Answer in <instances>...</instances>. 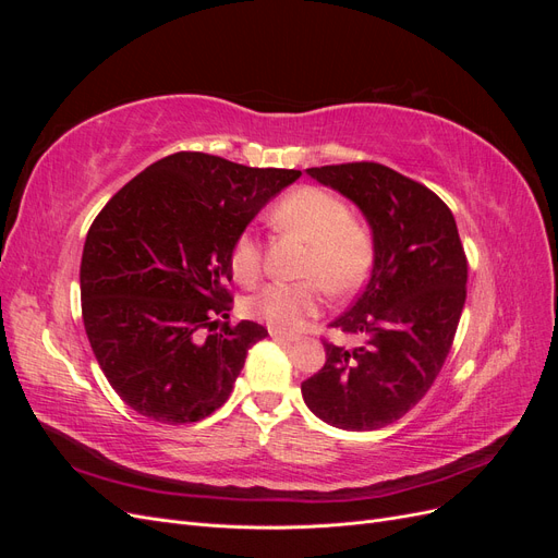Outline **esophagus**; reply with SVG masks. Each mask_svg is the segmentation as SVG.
<instances>
[{
	"instance_id": "34e87169",
	"label": "esophagus",
	"mask_w": 558,
	"mask_h": 558,
	"mask_svg": "<svg viewBox=\"0 0 558 558\" xmlns=\"http://www.w3.org/2000/svg\"><path fill=\"white\" fill-rule=\"evenodd\" d=\"M269 337H272L275 342H283V344H293V342H298V337L283 335V332H277V330H269Z\"/></svg>"
}]
</instances>
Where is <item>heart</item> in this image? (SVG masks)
Here are the masks:
<instances>
[{
    "mask_svg": "<svg viewBox=\"0 0 558 558\" xmlns=\"http://www.w3.org/2000/svg\"><path fill=\"white\" fill-rule=\"evenodd\" d=\"M275 223L310 240L300 272L302 281H277L251 295L246 312L277 332L291 335L307 326L324 305V286L347 295L365 281L375 260V240L367 226L353 221L347 202L324 189L305 185L286 195L275 209ZM232 275L242 283L258 281L263 248L251 230L242 232L230 253Z\"/></svg>",
    "mask_w": 558,
    "mask_h": 558,
    "instance_id": "heart-1",
    "label": "heart"
}]
</instances>
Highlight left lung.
I'll return each mask as SVG.
<instances>
[{
  "label": "left lung",
  "instance_id": "8db88e82",
  "mask_svg": "<svg viewBox=\"0 0 558 558\" xmlns=\"http://www.w3.org/2000/svg\"><path fill=\"white\" fill-rule=\"evenodd\" d=\"M307 174L363 211L375 260L359 300L330 324L363 344L324 342L326 363L300 391L326 424L377 430L408 414L440 375L465 305V251L445 202L391 167L347 162Z\"/></svg>",
  "mask_w": 558,
  "mask_h": 558
}]
</instances>
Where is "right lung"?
I'll return each instance as SVG.
<instances>
[{"instance_id": "right-lung-1", "label": "right lung", "mask_w": 558, "mask_h": 558, "mask_svg": "<svg viewBox=\"0 0 558 558\" xmlns=\"http://www.w3.org/2000/svg\"><path fill=\"white\" fill-rule=\"evenodd\" d=\"M298 170L181 150L118 191L81 258V310L113 391L160 424H193L228 400L267 330L230 318V253Z\"/></svg>"}]
</instances>
